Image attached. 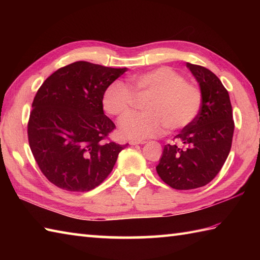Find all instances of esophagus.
<instances>
[{"mask_svg":"<svg viewBox=\"0 0 260 260\" xmlns=\"http://www.w3.org/2000/svg\"><path fill=\"white\" fill-rule=\"evenodd\" d=\"M145 141H131L129 144L131 145H139V144H145Z\"/></svg>","mask_w":260,"mask_h":260,"instance_id":"34e87169","label":"esophagus"}]
</instances>
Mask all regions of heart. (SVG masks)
I'll use <instances>...</instances> for the list:
<instances>
[{"mask_svg": "<svg viewBox=\"0 0 260 260\" xmlns=\"http://www.w3.org/2000/svg\"><path fill=\"white\" fill-rule=\"evenodd\" d=\"M134 95H151L145 113L131 114L120 121L119 132L126 139L144 140L161 135L164 129L178 131L189 126L200 112V88L184 81L170 67H158L137 74L127 80L113 81L103 92L102 103L109 115L121 118L133 106Z\"/></svg>", "mask_w": 260, "mask_h": 260, "instance_id": "obj_1", "label": "heart"}]
</instances>
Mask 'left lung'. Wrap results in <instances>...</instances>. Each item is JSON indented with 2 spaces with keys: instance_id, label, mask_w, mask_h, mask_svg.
Returning <instances> with one entry per match:
<instances>
[{
  "instance_id": "1",
  "label": "left lung",
  "mask_w": 260,
  "mask_h": 260,
  "mask_svg": "<svg viewBox=\"0 0 260 260\" xmlns=\"http://www.w3.org/2000/svg\"><path fill=\"white\" fill-rule=\"evenodd\" d=\"M200 85L202 105L197 118L164 146L156 172L176 190H191L211 182L227 159L235 129L228 90L212 71L186 63Z\"/></svg>"
}]
</instances>
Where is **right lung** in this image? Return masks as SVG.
I'll list each match as a JSON object with an SVG mask.
<instances>
[{"instance_id": "add662e5", "label": "right lung", "mask_w": 260, "mask_h": 260, "mask_svg": "<svg viewBox=\"0 0 260 260\" xmlns=\"http://www.w3.org/2000/svg\"><path fill=\"white\" fill-rule=\"evenodd\" d=\"M126 70L76 61L54 71L39 88L27 139L42 174L60 189H95L127 145L109 141L116 126L102 103L106 87Z\"/></svg>"}]
</instances>
